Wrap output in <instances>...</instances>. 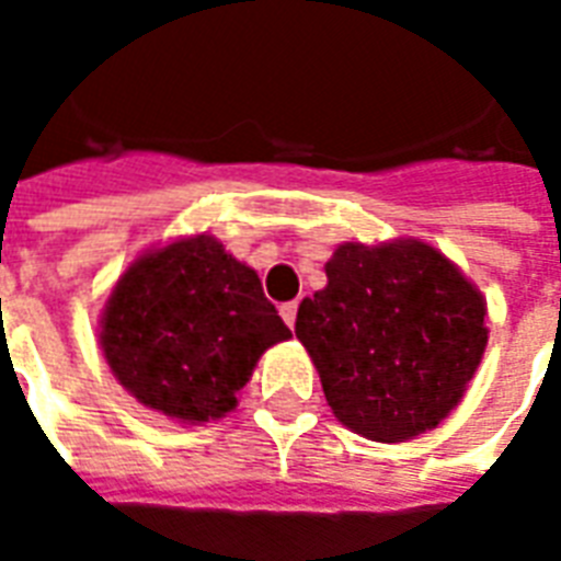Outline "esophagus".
<instances>
[{"mask_svg": "<svg viewBox=\"0 0 561 561\" xmlns=\"http://www.w3.org/2000/svg\"><path fill=\"white\" fill-rule=\"evenodd\" d=\"M280 316H284V322L289 328L296 325V316H298V301H286V305H280Z\"/></svg>", "mask_w": 561, "mask_h": 561, "instance_id": "obj_1", "label": "esophagus"}]
</instances>
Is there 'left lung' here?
Instances as JSON below:
<instances>
[{
    "mask_svg": "<svg viewBox=\"0 0 561 561\" xmlns=\"http://www.w3.org/2000/svg\"><path fill=\"white\" fill-rule=\"evenodd\" d=\"M325 275V289L298 305L296 336L336 420L381 444L435 428L485 355L482 293L416 239L345 242Z\"/></svg>",
    "mask_w": 561,
    "mask_h": 561,
    "instance_id": "8db88e82",
    "label": "left lung"
}]
</instances>
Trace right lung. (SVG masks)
I'll use <instances>...</instances> for the list:
<instances>
[{"label":"right lung","mask_w":561,"mask_h":561,"mask_svg":"<svg viewBox=\"0 0 561 561\" xmlns=\"http://www.w3.org/2000/svg\"><path fill=\"white\" fill-rule=\"evenodd\" d=\"M289 336L254 268L206 233L138 256L100 319L117 381L180 423L233 411L260 355Z\"/></svg>","instance_id":"1"}]
</instances>
